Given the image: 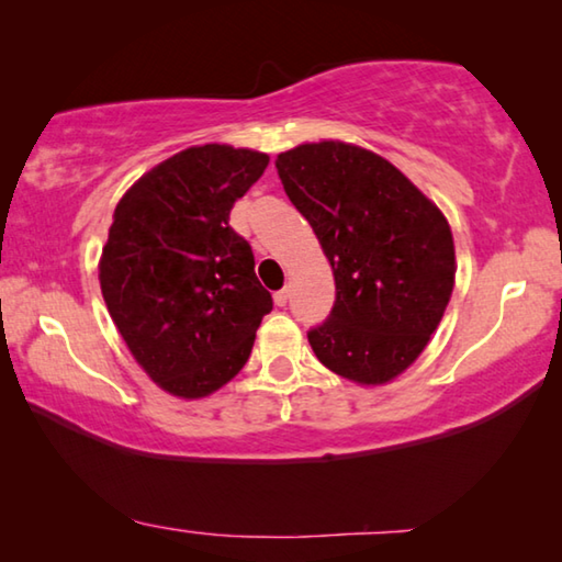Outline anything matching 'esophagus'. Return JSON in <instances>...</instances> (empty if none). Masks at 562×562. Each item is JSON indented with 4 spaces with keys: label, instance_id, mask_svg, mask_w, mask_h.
<instances>
[{
    "label": "esophagus",
    "instance_id": "esophagus-1",
    "mask_svg": "<svg viewBox=\"0 0 562 562\" xmlns=\"http://www.w3.org/2000/svg\"><path fill=\"white\" fill-rule=\"evenodd\" d=\"M288 300H290V290L288 288L280 290V292H274V304H278V307H284V304H288Z\"/></svg>",
    "mask_w": 562,
    "mask_h": 562
}]
</instances>
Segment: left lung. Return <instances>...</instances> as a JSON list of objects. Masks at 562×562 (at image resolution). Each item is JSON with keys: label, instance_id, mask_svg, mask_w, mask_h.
<instances>
[{"label": "left lung", "instance_id": "left-lung-1", "mask_svg": "<svg viewBox=\"0 0 562 562\" xmlns=\"http://www.w3.org/2000/svg\"><path fill=\"white\" fill-rule=\"evenodd\" d=\"M335 274V307L307 339L329 372L382 386L414 364L449 307L451 225L394 164L345 140L274 158Z\"/></svg>", "mask_w": 562, "mask_h": 562}]
</instances>
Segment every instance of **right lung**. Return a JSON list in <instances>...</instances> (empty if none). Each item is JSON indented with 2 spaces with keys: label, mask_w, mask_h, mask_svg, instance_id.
<instances>
[{
  "label": "right lung",
  "mask_w": 562,
  "mask_h": 562,
  "mask_svg": "<svg viewBox=\"0 0 562 562\" xmlns=\"http://www.w3.org/2000/svg\"><path fill=\"white\" fill-rule=\"evenodd\" d=\"M270 164L227 144L190 146L133 183L113 211L99 282L138 367L178 398H203L245 367L270 292L231 211Z\"/></svg>",
  "instance_id": "1"
}]
</instances>
